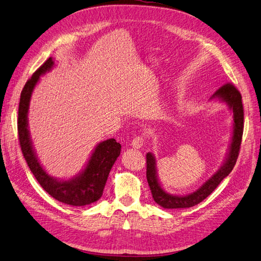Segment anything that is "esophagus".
Returning <instances> with one entry per match:
<instances>
[{
	"mask_svg": "<svg viewBox=\"0 0 261 261\" xmlns=\"http://www.w3.org/2000/svg\"><path fill=\"white\" fill-rule=\"evenodd\" d=\"M143 145H144V138L141 137V136L135 137V138L133 139V141H132V147L135 148V149L141 148V147H143Z\"/></svg>",
	"mask_w": 261,
	"mask_h": 261,
	"instance_id": "1",
	"label": "esophagus"
}]
</instances>
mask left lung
Wrapping results in <instances>:
<instances>
[{
    "instance_id": "8db88e82",
    "label": "left lung",
    "mask_w": 261,
    "mask_h": 261,
    "mask_svg": "<svg viewBox=\"0 0 261 261\" xmlns=\"http://www.w3.org/2000/svg\"><path fill=\"white\" fill-rule=\"evenodd\" d=\"M212 99H217L223 102L233 113V132L231 137V144L228 146V151L225 160L221 168L213 174L208 180L197 189V191L186 195H172L165 192L158 178L156 161L151 152H148L147 159V180L151 191L153 200L159 206L165 209H180L191 208L201 202L203 199L215 191L217 186L232 172L234 165L238 160L243 129H244V109L242 103V96L240 91L232 84H225L212 94Z\"/></svg>"
}]
</instances>
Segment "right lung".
Returning <instances> with one entry per match:
<instances>
[{
    "label": "right lung",
    "instance_id": "right-lung-1",
    "mask_svg": "<svg viewBox=\"0 0 261 261\" xmlns=\"http://www.w3.org/2000/svg\"><path fill=\"white\" fill-rule=\"evenodd\" d=\"M54 66L52 58L46 60L26 83L20 93L18 108V137L23 158L36 179L44 191L57 200L69 206H86L101 198L109 173L121 154V145L114 138L99 143L94 148L85 169L69 179H58L44 171L38 160L28 129V110L31 94L40 76Z\"/></svg>",
    "mask_w": 261,
    "mask_h": 261
}]
</instances>
